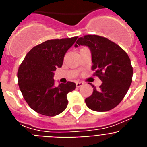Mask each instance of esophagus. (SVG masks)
Listing matches in <instances>:
<instances>
[{"label": "esophagus", "instance_id": "34e87169", "mask_svg": "<svg viewBox=\"0 0 147 147\" xmlns=\"http://www.w3.org/2000/svg\"><path fill=\"white\" fill-rule=\"evenodd\" d=\"M76 84V87H80L84 85V83L83 82H81V81H77Z\"/></svg>", "mask_w": 147, "mask_h": 147}]
</instances>
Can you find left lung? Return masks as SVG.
<instances>
[{
  "mask_svg": "<svg viewBox=\"0 0 147 147\" xmlns=\"http://www.w3.org/2000/svg\"><path fill=\"white\" fill-rule=\"evenodd\" d=\"M85 45L90 49L92 70L102 81L99 89L85 99L95 111H108L121 102L132 81L133 69L127 53L113 42L103 36L86 35L80 37L75 47Z\"/></svg>",
  "mask_w": 147,
  "mask_h": 147,
  "instance_id": "left-lung-1",
  "label": "left lung"
}]
</instances>
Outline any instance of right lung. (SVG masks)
Here are the masks:
<instances>
[{"instance_id":"1","label":"right lung","mask_w":147,"mask_h":147,"mask_svg":"<svg viewBox=\"0 0 147 147\" xmlns=\"http://www.w3.org/2000/svg\"><path fill=\"white\" fill-rule=\"evenodd\" d=\"M78 36L50 39L34 46L18 68V86L28 105L49 117L62 113L68 105L67 94L76 89L74 82L55 86L54 72L60 68L64 55Z\"/></svg>"}]
</instances>
